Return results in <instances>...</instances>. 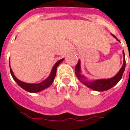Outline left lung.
<instances>
[{
  "instance_id": "1",
  "label": "left lung",
  "mask_w": 130,
  "mask_h": 130,
  "mask_svg": "<svg viewBox=\"0 0 130 130\" xmlns=\"http://www.w3.org/2000/svg\"><path fill=\"white\" fill-rule=\"evenodd\" d=\"M113 36L117 40V38L115 37V36ZM123 55H124V57H125L124 52H123ZM125 68V57H124L123 66H122V67L121 68V69L119 70V72L117 73V75H115V76L113 77H112V78H110V79H98V80H96V81L93 82L86 81L85 79H84V77L83 75H82L81 74H80V61H78V63H77V64L75 67V75H76L77 78H78L84 85H86V86L92 89V90L102 92V91L107 90L111 88L112 87H113L115 85H116V84L119 82V80H120V79H121V77H122V75H123V72H124Z\"/></svg>"
}]
</instances>
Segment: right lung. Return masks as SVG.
<instances>
[{
  "instance_id": "1",
  "label": "right lung",
  "mask_w": 130,
  "mask_h": 130,
  "mask_svg": "<svg viewBox=\"0 0 130 130\" xmlns=\"http://www.w3.org/2000/svg\"><path fill=\"white\" fill-rule=\"evenodd\" d=\"M63 60H64V59H62L57 61V63H55V65L53 66L52 71H51V75H49V77H47L46 79H44V81H42L39 84H27L23 82L20 81L17 78H16V77L13 74V71H12L11 67H10V71H11V75H12L13 79H15V81L17 82V84L21 88H22L24 89L25 90L27 91V92H40V91L43 90L44 89L47 88L48 87L50 86L52 84V83L54 81L55 76H56L57 67ZM9 67H10V65H9Z\"/></svg>"
}]
</instances>
